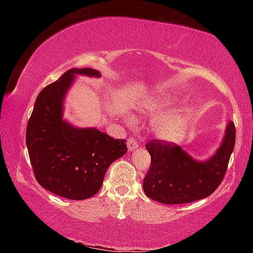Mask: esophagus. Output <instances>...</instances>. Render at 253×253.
I'll return each instance as SVG.
<instances>
[{
	"mask_svg": "<svg viewBox=\"0 0 253 253\" xmlns=\"http://www.w3.org/2000/svg\"><path fill=\"white\" fill-rule=\"evenodd\" d=\"M139 146V143L134 138V137H129L127 140V147L129 151H132V149H136Z\"/></svg>",
	"mask_w": 253,
	"mask_h": 253,
	"instance_id": "obj_1",
	"label": "esophagus"
}]
</instances>
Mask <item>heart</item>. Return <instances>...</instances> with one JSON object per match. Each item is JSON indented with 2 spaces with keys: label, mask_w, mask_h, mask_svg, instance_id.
I'll return each instance as SVG.
<instances>
[{
  "label": "heart",
  "mask_w": 253,
  "mask_h": 253,
  "mask_svg": "<svg viewBox=\"0 0 253 253\" xmlns=\"http://www.w3.org/2000/svg\"><path fill=\"white\" fill-rule=\"evenodd\" d=\"M174 105V101L169 98L165 99L157 100L156 104L151 106V109L153 111H161L164 110L168 107H172ZM188 125H190V117L188 115L184 113L170 115V116L162 117L160 121H157L154 125V130L163 139L168 140H175L179 138V137L185 134L187 130Z\"/></svg>",
  "instance_id": "1"
}]
</instances>
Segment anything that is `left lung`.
<instances>
[{"label":"left lung","instance_id":"left-lung-1","mask_svg":"<svg viewBox=\"0 0 253 253\" xmlns=\"http://www.w3.org/2000/svg\"><path fill=\"white\" fill-rule=\"evenodd\" d=\"M235 144V127L229 122L221 146L207 161H196L173 143L153 139L145 146L151 168L143 188L149 199L164 204H183L208 198L223 179Z\"/></svg>","mask_w":253,"mask_h":253}]
</instances>
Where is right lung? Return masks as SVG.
Wrapping results in <instances>:
<instances>
[{"label":"right lung","instance_id":"1","mask_svg":"<svg viewBox=\"0 0 253 253\" xmlns=\"http://www.w3.org/2000/svg\"><path fill=\"white\" fill-rule=\"evenodd\" d=\"M77 75L100 77L90 68H72L43 88L25 139L38 183L62 198L85 200L100 190L106 170L125 155L127 145L96 128H77L63 121V100Z\"/></svg>","mask_w":253,"mask_h":253}]
</instances>
